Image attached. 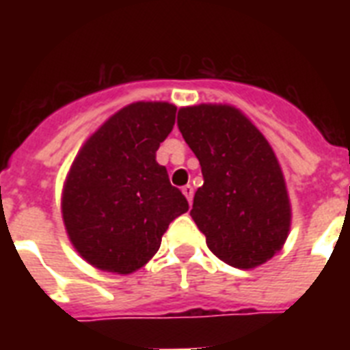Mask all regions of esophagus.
<instances>
[{"label": "esophagus", "instance_id": "obj_1", "mask_svg": "<svg viewBox=\"0 0 350 350\" xmlns=\"http://www.w3.org/2000/svg\"><path fill=\"white\" fill-rule=\"evenodd\" d=\"M181 192L185 194V198L189 200V203H192V198H194V189H192V185L181 187Z\"/></svg>", "mask_w": 350, "mask_h": 350}]
</instances>
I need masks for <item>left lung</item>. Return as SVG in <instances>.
Wrapping results in <instances>:
<instances>
[{
    "label": "left lung",
    "mask_w": 350,
    "mask_h": 350,
    "mask_svg": "<svg viewBox=\"0 0 350 350\" xmlns=\"http://www.w3.org/2000/svg\"><path fill=\"white\" fill-rule=\"evenodd\" d=\"M178 129L202 165L191 216L208 249L236 269L271 260L287 239L291 205L269 142L227 105L180 109Z\"/></svg>",
    "instance_id": "obj_1"
}]
</instances>
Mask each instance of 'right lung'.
<instances>
[{"instance_id": "add662e5", "label": "right lung", "mask_w": 350, "mask_h": 350, "mask_svg": "<svg viewBox=\"0 0 350 350\" xmlns=\"http://www.w3.org/2000/svg\"><path fill=\"white\" fill-rule=\"evenodd\" d=\"M176 107L139 101L121 109L89 137L63 189V221L79 254L96 269L131 274L161 245L172 219L189 211L156 161Z\"/></svg>"}]
</instances>
